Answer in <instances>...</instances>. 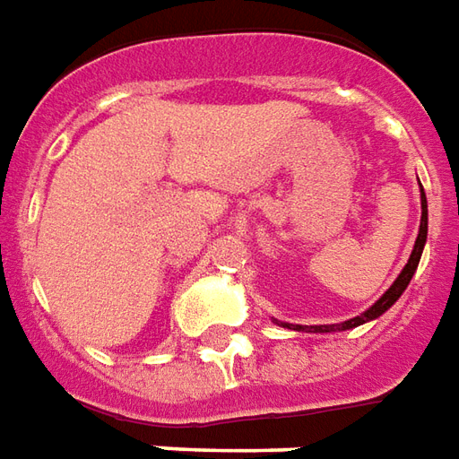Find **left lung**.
<instances>
[{
    "label": "left lung",
    "instance_id": "obj_1",
    "mask_svg": "<svg viewBox=\"0 0 459 459\" xmlns=\"http://www.w3.org/2000/svg\"><path fill=\"white\" fill-rule=\"evenodd\" d=\"M426 238H429V202H426V192H423V186H420V226H419V236H416V243H413V250H411L409 263L403 264V270L399 273V277L394 280L392 287H389L382 297L377 299L368 311H362L359 316L348 318V321H342V324L299 325V324H287V321H274V324L281 325V328H290V331H304V333H335V331H351V328H358V325L368 324V321H375V318H379L382 314H386V311L399 301V297H402L403 291H406L411 277H413L416 270H419Z\"/></svg>",
    "mask_w": 459,
    "mask_h": 459
}]
</instances>
